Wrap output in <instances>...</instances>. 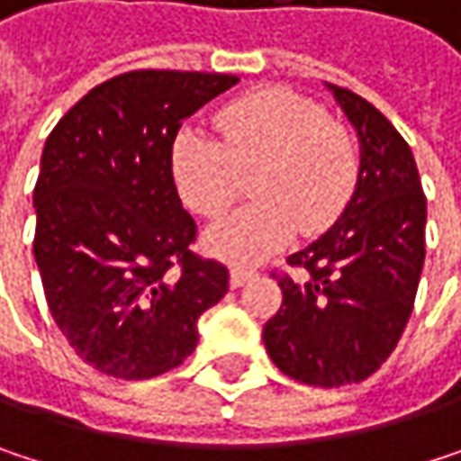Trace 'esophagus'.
Masks as SVG:
<instances>
[{"label":"esophagus","mask_w":461,"mask_h":461,"mask_svg":"<svg viewBox=\"0 0 461 461\" xmlns=\"http://www.w3.org/2000/svg\"><path fill=\"white\" fill-rule=\"evenodd\" d=\"M256 275H258L256 269H248V267H234L230 275L231 288H240V285H245V283H248V280H253Z\"/></svg>","instance_id":"1"}]
</instances>
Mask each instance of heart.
<instances>
[{
    "instance_id": "b5f03b06",
    "label": "heart",
    "mask_w": 461,
    "mask_h": 461,
    "mask_svg": "<svg viewBox=\"0 0 461 461\" xmlns=\"http://www.w3.org/2000/svg\"><path fill=\"white\" fill-rule=\"evenodd\" d=\"M219 139L181 131L170 167L184 205L221 219L250 176L253 200L208 231V248L230 261H258L285 248L296 230L315 237L349 205L357 151L349 133L312 98L288 87H261L216 114Z\"/></svg>"
}]
</instances>
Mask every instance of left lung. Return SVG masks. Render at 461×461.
I'll return each instance as SVG.
<instances>
[{
  "mask_svg": "<svg viewBox=\"0 0 461 461\" xmlns=\"http://www.w3.org/2000/svg\"><path fill=\"white\" fill-rule=\"evenodd\" d=\"M360 139L357 186L341 219L288 256L283 304L264 325L275 366L304 384L368 379L395 349L424 264L427 197L395 125L357 93L328 85Z\"/></svg>",
  "mask_w": 461,
  "mask_h": 461,
  "instance_id": "1",
  "label": "left lung"
}]
</instances>
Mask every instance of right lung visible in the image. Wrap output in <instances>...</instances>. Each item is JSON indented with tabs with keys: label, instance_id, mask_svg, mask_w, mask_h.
Instances as JSON below:
<instances>
[{
	"label": "right lung",
	"instance_id": "right-lung-1",
	"mask_svg": "<svg viewBox=\"0 0 461 461\" xmlns=\"http://www.w3.org/2000/svg\"><path fill=\"white\" fill-rule=\"evenodd\" d=\"M231 74L140 68L79 98L52 128L34 186V258L47 307L77 355L117 379H151L197 347L230 269L192 250L170 154L186 117Z\"/></svg>",
	"mask_w": 461,
	"mask_h": 461
}]
</instances>
